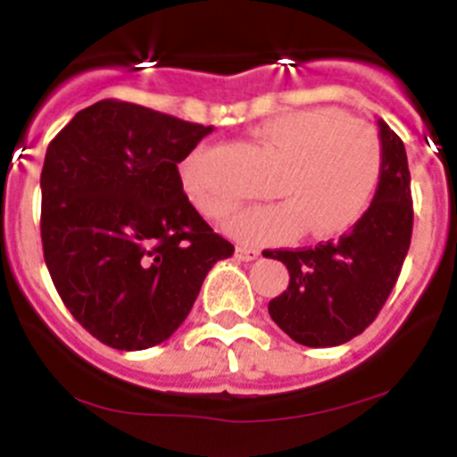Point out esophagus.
Instances as JSON below:
<instances>
[{
    "label": "esophagus",
    "instance_id": "1",
    "mask_svg": "<svg viewBox=\"0 0 457 457\" xmlns=\"http://www.w3.org/2000/svg\"><path fill=\"white\" fill-rule=\"evenodd\" d=\"M236 253H237V258H240V261H253V258L261 256V252H258V249H253V247H237Z\"/></svg>",
    "mask_w": 457,
    "mask_h": 457
}]
</instances>
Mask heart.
Masks as SVG:
<instances>
[{
	"instance_id": "obj_1",
	"label": "heart",
	"mask_w": 457,
	"mask_h": 457,
	"mask_svg": "<svg viewBox=\"0 0 457 457\" xmlns=\"http://www.w3.org/2000/svg\"><path fill=\"white\" fill-rule=\"evenodd\" d=\"M253 137L284 162L270 192L278 204L245 210L231 224L233 237L245 245L288 240L297 233L325 240L350 231L366 215L385 167L373 125L341 109H300L265 120ZM205 160L208 151L196 148L180 164V183L201 215L228 220L237 199L208 183Z\"/></svg>"
}]
</instances>
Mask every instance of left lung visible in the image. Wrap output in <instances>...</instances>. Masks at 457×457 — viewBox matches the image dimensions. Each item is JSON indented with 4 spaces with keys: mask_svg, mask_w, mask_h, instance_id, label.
I'll return each instance as SVG.
<instances>
[{
    "mask_svg": "<svg viewBox=\"0 0 457 457\" xmlns=\"http://www.w3.org/2000/svg\"><path fill=\"white\" fill-rule=\"evenodd\" d=\"M385 167L366 215L334 242L263 252L288 268L270 318L306 348H332L361 334L385 306L411 240L410 169L401 137L378 119Z\"/></svg>",
    "mask_w": 457,
    "mask_h": 457,
    "instance_id": "8db88e82",
    "label": "left lung"
}]
</instances>
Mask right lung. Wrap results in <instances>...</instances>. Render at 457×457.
Wrapping results in <instances>:
<instances>
[{
	"mask_svg": "<svg viewBox=\"0 0 457 457\" xmlns=\"http://www.w3.org/2000/svg\"><path fill=\"white\" fill-rule=\"evenodd\" d=\"M210 125L100 100L50 141L40 237L56 293L116 350L167 341L205 274L233 253L183 192L179 164Z\"/></svg>",
	"mask_w": 457,
	"mask_h": 457,
	"instance_id": "1",
	"label": "right lung"
}]
</instances>
